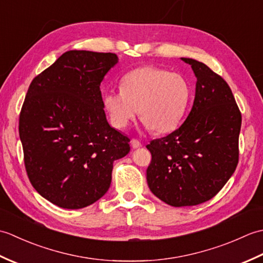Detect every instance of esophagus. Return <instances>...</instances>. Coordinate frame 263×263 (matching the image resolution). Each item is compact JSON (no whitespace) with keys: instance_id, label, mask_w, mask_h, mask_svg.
Here are the masks:
<instances>
[{"instance_id":"esophagus-1","label":"esophagus","mask_w":263,"mask_h":263,"mask_svg":"<svg viewBox=\"0 0 263 263\" xmlns=\"http://www.w3.org/2000/svg\"><path fill=\"white\" fill-rule=\"evenodd\" d=\"M131 146H132L133 149H137V148H140L142 144H141L140 141L137 140V139H132V140H131Z\"/></svg>"}]
</instances>
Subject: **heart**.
<instances>
[{
    "label": "heart",
    "mask_w": 263,
    "mask_h": 263,
    "mask_svg": "<svg viewBox=\"0 0 263 263\" xmlns=\"http://www.w3.org/2000/svg\"><path fill=\"white\" fill-rule=\"evenodd\" d=\"M191 96L189 82L177 73L143 66L128 72L121 80V91L103 95V105L110 124L124 128L137 114L146 127L158 135L180 124Z\"/></svg>",
    "instance_id": "obj_1"
}]
</instances>
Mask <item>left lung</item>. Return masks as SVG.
<instances>
[{"instance_id": "left-lung-1", "label": "left lung", "mask_w": 263, "mask_h": 263, "mask_svg": "<svg viewBox=\"0 0 263 263\" xmlns=\"http://www.w3.org/2000/svg\"><path fill=\"white\" fill-rule=\"evenodd\" d=\"M181 60L197 78L192 109L177 130L147 146L148 186L173 206L197 205L220 191L236 170L242 124L227 82L202 62Z\"/></svg>"}]
</instances>
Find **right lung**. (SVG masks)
I'll list each match as a JSON object with an SVG mask.
<instances>
[{
	"mask_svg": "<svg viewBox=\"0 0 263 263\" xmlns=\"http://www.w3.org/2000/svg\"><path fill=\"white\" fill-rule=\"evenodd\" d=\"M119 62L113 53L68 51L30 83L19 120L28 177L64 209H81L108 191L115 160L130 139L111 127L100 82Z\"/></svg>",
	"mask_w": 263,
	"mask_h": 263,
	"instance_id": "1",
	"label": "right lung"
}]
</instances>
